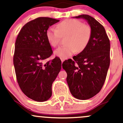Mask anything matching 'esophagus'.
Returning <instances> with one entry per match:
<instances>
[{"label": "esophagus", "instance_id": "esophagus-1", "mask_svg": "<svg viewBox=\"0 0 123 123\" xmlns=\"http://www.w3.org/2000/svg\"><path fill=\"white\" fill-rule=\"evenodd\" d=\"M61 62H62V63L63 62V61H64V60H65V59H63V58H61Z\"/></svg>", "mask_w": 123, "mask_h": 123}]
</instances>
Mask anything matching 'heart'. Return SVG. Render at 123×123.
<instances>
[{
  "instance_id": "obj_1",
  "label": "heart",
  "mask_w": 123,
  "mask_h": 123,
  "mask_svg": "<svg viewBox=\"0 0 123 123\" xmlns=\"http://www.w3.org/2000/svg\"><path fill=\"white\" fill-rule=\"evenodd\" d=\"M92 35L91 28L76 19H66L57 25V29L50 27L46 32L48 42L52 47H56L60 43L61 36H68L66 46L54 51L57 57L65 59L76 52H81L88 45Z\"/></svg>"
}]
</instances>
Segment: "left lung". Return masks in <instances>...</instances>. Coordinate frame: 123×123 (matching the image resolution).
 Returning a JSON list of instances; mask_svg holds the SVG:
<instances>
[{"mask_svg": "<svg viewBox=\"0 0 123 123\" xmlns=\"http://www.w3.org/2000/svg\"><path fill=\"white\" fill-rule=\"evenodd\" d=\"M83 18L92 30L91 40L86 49L73 60L65 61L63 69L67 73L66 81L74 98L86 100L101 91L110 65V41L105 28L88 15L74 17Z\"/></svg>", "mask_w": 123, "mask_h": 123, "instance_id": "1", "label": "left lung"}]
</instances>
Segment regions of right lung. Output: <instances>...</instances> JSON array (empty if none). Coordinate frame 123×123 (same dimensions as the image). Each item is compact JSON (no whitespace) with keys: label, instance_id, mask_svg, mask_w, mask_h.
<instances>
[{"label":"right lung","instance_id":"obj_1","mask_svg":"<svg viewBox=\"0 0 123 123\" xmlns=\"http://www.w3.org/2000/svg\"><path fill=\"white\" fill-rule=\"evenodd\" d=\"M59 21L49 17L29 21L21 29L15 43L13 63L18 85L25 95L37 102L51 97L52 84L61 69L59 58L44 62L53 54L46 32Z\"/></svg>","mask_w":123,"mask_h":123}]
</instances>
